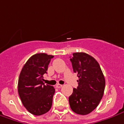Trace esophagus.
Segmentation results:
<instances>
[{
    "instance_id": "34e87169",
    "label": "esophagus",
    "mask_w": 124,
    "mask_h": 124,
    "mask_svg": "<svg viewBox=\"0 0 124 124\" xmlns=\"http://www.w3.org/2000/svg\"><path fill=\"white\" fill-rule=\"evenodd\" d=\"M62 87V85H61V84H59V83H58L57 85H56V87H58V88H60V87Z\"/></svg>"
}]
</instances>
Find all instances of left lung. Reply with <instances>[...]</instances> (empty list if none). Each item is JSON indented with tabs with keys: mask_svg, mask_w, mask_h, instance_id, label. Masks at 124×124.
<instances>
[{
	"mask_svg": "<svg viewBox=\"0 0 124 124\" xmlns=\"http://www.w3.org/2000/svg\"><path fill=\"white\" fill-rule=\"evenodd\" d=\"M70 60L73 71L79 77L78 87L73 89L69 98L72 111L79 115H87L94 111L103 96L105 79L101 66L95 59L87 54H73Z\"/></svg>",
	"mask_w": 124,
	"mask_h": 124,
	"instance_id": "obj_1",
	"label": "left lung"
}]
</instances>
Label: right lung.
I'll list each match as a JSON object with an SVG mask.
<instances>
[{"label":"right lung","instance_id":"add662e5","mask_svg":"<svg viewBox=\"0 0 124 124\" xmlns=\"http://www.w3.org/2000/svg\"><path fill=\"white\" fill-rule=\"evenodd\" d=\"M54 55L36 54L28 60L20 74L18 93L28 111L34 115H41L51 107L55 89L45 85L43 75Z\"/></svg>","mask_w":124,"mask_h":124}]
</instances>
